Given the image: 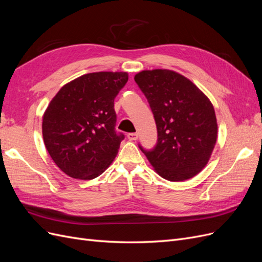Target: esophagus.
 <instances>
[{"label":"esophagus","instance_id":"34e87169","mask_svg":"<svg viewBox=\"0 0 262 262\" xmlns=\"http://www.w3.org/2000/svg\"><path fill=\"white\" fill-rule=\"evenodd\" d=\"M128 139L130 141H136L138 140V133H129L128 134Z\"/></svg>","mask_w":262,"mask_h":262}]
</instances>
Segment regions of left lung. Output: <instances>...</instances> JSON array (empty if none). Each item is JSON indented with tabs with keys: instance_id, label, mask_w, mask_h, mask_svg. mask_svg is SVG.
<instances>
[{
	"instance_id": "left-lung-1",
	"label": "left lung",
	"mask_w": 262,
	"mask_h": 262,
	"mask_svg": "<svg viewBox=\"0 0 262 262\" xmlns=\"http://www.w3.org/2000/svg\"><path fill=\"white\" fill-rule=\"evenodd\" d=\"M152 109L157 143L141 148L166 180L184 181L207 166L217 139L212 102L184 75L166 69L144 70L134 76Z\"/></svg>"
}]
</instances>
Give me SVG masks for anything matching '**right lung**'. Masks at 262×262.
I'll list each match as a JSON object with an SVG mask.
<instances>
[{"mask_svg":"<svg viewBox=\"0 0 262 262\" xmlns=\"http://www.w3.org/2000/svg\"><path fill=\"white\" fill-rule=\"evenodd\" d=\"M126 72H95L69 82L42 117V137L52 161L68 176L91 180L118 154L122 133L115 130V98L128 82Z\"/></svg>","mask_w":262,"mask_h":262,"instance_id":"1","label":"right lung"}]
</instances>
